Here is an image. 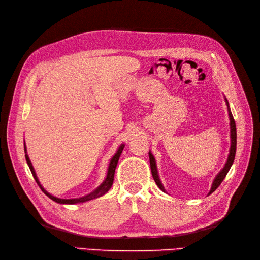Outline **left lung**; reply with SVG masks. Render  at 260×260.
Segmentation results:
<instances>
[{
  "mask_svg": "<svg viewBox=\"0 0 260 260\" xmlns=\"http://www.w3.org/2000/svg\"><path fill=\"white\" fill-rule=\"evenodd\" d=\"M224 101H225V104L228 107V114H229V120H230V139H231V146H230V151H229V155H228V159L224 164L223 168L219 171V174L215 177L214 181H212V184H211V188L208 193V195H210L212 192L217 190V187L221 184V182L223 181V179L225 178L226 174L229 172L232 164L234 161V157H235V152H237V127H235V121L233 119V116L232 113L230 111V106H229V102H228L226 98L224 96ZM148 156H149V165H151V170H152V176L155 180L156 184L158 185V187L160 190L165 193H167L166 190H165V187L161 183V181L159 179L158 176V171H157V166H156V160H155V157L154 155L151 153V151L148 152Z\"/></svg>",
  "mask_w": 260,
  "mask_h": 260,
  "instance_id": "1",
  "label": "left lung"
}]
</instances>
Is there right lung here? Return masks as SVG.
<instances>
[{"label": "right lung", "mask_w": 260, "mask_h": 260, "mask_svg": "<svg viewBox=\"0 0 260 260\" xmlns=\"http://www.w3.org/2000/svg\"><path fill=\"white\" fill-rule=\"evenodd\" d=\"M23 147H25V153H26V160H27V164L28 166L31 170V174H32L35 180L37 181L38 185L40 186V188L42 190V192L46 195L49 196V198L56 202L58 204H68V205H74V204H79V203H84V202H88V201H91V200H94V199H98V198H101V196H103L104 194H106L109 188L112 187L113 185V182H114V176H115V170H116V167H117V164H118V160H119V157L122 153V149L124 147V144H121L119 147H118L117 152L115 153V155L112 157L111 161H109V165H108V169H107V175H106V178L105 180L103 181V182L101 183V185H99L95 190H94L93 192L86 194L84 196H81V198H77V199H59V198H56V196H54L52 194H50L48 191L45 190V188L42 186V184L40 183V181H39L38 177H37V174H36V170L32 166V164H31L30 161V158L29 156L27 154V146H26V143L25 141H23Z\"/></svg>", "instance_id": "1"}]
</instances>
